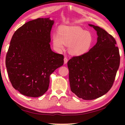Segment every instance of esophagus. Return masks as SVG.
I'll list each match as a JSON object with an SVG mask.
<instances>
[{
  "mask_svg": "<svg viewBox=\"0 0 125 125\" xmlns=\"http://www.w3.org/2000/svg\"><path fill=\"white\" fill-rule=\"evenodd\" d=\"M68 62V58L66 57H65L64 58V64H66Z\"/></svg>",
  "mask_w": 125,
  "mask_h": 125,
  "instance_id": "1",
  "label": "esophagus"
}]
</instances>
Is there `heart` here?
<instances>
[{"label":"heart","mask_w":125,"mask_h":125,"mask_svg":"<svg viewBox=\"0 0 125 125\" xmlns=\"http://www.w3.org/2000/svg\"><path fill=\"white\" fill-rule=\"evenodd\" d=\"M52 40L56 50L62 51L64 45H69V53L77 56L88 52L94 43L92 33L77 26L60 27L58 33L53 35Z\"/></svg>","instance_id":"b5f03b06"}]
</instances>
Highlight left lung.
<instances>
[{"instance_id": "obj_1", "label": "left lung", "mask_w": 125, "mask_h": 125, "mask_svg": "<svg viewBox=\"0 0 125 125\" xmlns=\"http://www.w3.org/2000/svg\"><path fill=\"white\" fill-rule=\"evenodd\" d=\"M97 31L98 41L88 52L68 61L72 92L83 100H94L111 88L120 65L119 50L113 36L101 27L89 25Z\"/></svg>"}]
</instances>
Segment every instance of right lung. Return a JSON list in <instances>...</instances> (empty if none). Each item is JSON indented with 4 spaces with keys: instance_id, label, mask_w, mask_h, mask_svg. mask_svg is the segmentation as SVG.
Instances as JSON below:
<instances>
[{
    "instance_id": "add662e5",
    "label": "right lung",
    "mask_w": 125,
    "mask_h": 125,
    "mask_svg": "<svg viewBox=\"0 0 125 125\" xmlns=\"http://www.w3.org/2000/svg\"><path fill=\"white\" fill-rule=\"evenodd\" d=\"M53 22L49 18L30 21L11 38L5 65L12 86L24 95L36 98L45 94L50 75L64 63L63 55L50 47Z\"/></svg>"
}]
</instances>
